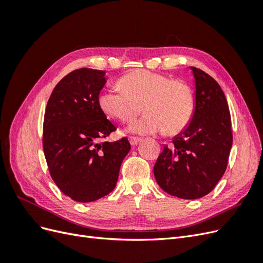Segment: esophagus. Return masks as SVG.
<instances>
[{
    "label": "esophagus",
    "mask_w": 263,
    "mask_h": 263,
    "mask_svg": "<svg viewBox=\"0 0 263 263\" xmlns=\"http://www.w3.org/2000/svg\"><path fill=\"white\" fill-rule=\"evenodd\" d=\"M128 139H129V142H130V145L132 146H137L139 142L141 141V139L139 138V137H133V136H129L128 137Z\"/></svg>",
    "instance_id": "esophagus-1"
}]
</instances>
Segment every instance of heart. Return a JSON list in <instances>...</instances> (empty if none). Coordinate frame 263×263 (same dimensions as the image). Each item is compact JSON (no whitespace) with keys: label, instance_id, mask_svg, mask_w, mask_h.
<instances>
[{"label":"heart","instance_id":"b5f03b06","mask_svg":"<svg viewBox=\"0 0 263 263\" xmlns=\"http://www.w3.org/2000/svg\"><path fill=\"white\" fill-rule=\"evenodd\" d=\"M118 89H105L99 95V105L106 115L130 122L141 110L145 115L129 126V132L151 135L164 132L176 135L190 124L195 99L183 80L148 70H135L119 79Z\"/></svg>","mask_w":263,"mask_h":263}]
</instances>
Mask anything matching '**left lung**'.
Wrapping results in <instances>:
<instances>
[{"mask_svg": "<svg viewBox=\"0 0 263 263\" xmlns=\"http://www.w3.org/2000/svg\"><path fill=\"white\" fill-rule=\"evenodd\" d=\"M195 79V109L184 130L164 146L154 166L164 192L184 200L208 195L225 173L233 145L232 119L219 84L191 67Z\"/></svg>", "mask_w": 263, "mask_h": 263, "instance_id": "1", "label": "left lung"}]
</instances>
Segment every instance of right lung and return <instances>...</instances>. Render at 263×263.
<instances>
[{
    "instance_id": "right-lung-1",
    "label": "right lung",
    "mask_w": 263,
    "mask_h": 263,
    "mask_svg": "<svg viewBox=\"0 0 263 263\" xmlns=\"http://www.w3.org/2000/svg\"><path fill=\"white\" fill-rule=\"evenodd\" d=\"M104 76L102 70L81 68L62 78L44 117L43 147L50 176L63 194L81 203L112 192L130 150L126 137L103 140L116 130L99 105Z\"/></svg>"
}]
</instances>
